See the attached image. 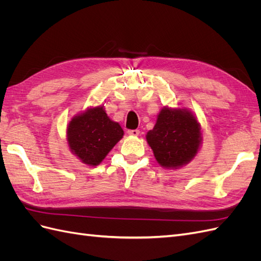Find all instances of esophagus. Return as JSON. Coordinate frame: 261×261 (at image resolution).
I'll return each instance as SVG.
<instances>
[{
	"mask_svg": "<svg viewBox=\"0 0 261 261\" xmlns=\"http://www.w3.org/2000/svg\"><path fill=\"white\" fill-rule=\"evenodd\" d=\"M127 133H128V135H130V136H138L139 135L138 129H129V130H127Z\"/></svg>",
	"mask_w": 261,
	"mask_h": 261,
	"instance_id": "34e87169",
	"label": "esophagus"
}]
</instances>
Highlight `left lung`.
<instances>
[{
  "label": "left lung",
  "mask_w": 261,
  "mask_h": 261,
  "mask_svg": "<svg viewBox=\"0 0 261 261\" xmlns=\"http://www.w3.org/2000/svg\"><path fill=\"white\" fill-rule=\"evenodd\" d=\"M146 137L159 164L176 169L188 163L198 151L200 125L186 109L164 108Z\"/></svg>",
  "instance_id": "1"
}]
</instances>
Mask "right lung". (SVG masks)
I'll return each instance as SVG.
<instances>
[{
    "instance_id": "1",
    "label": "right lung",
    "mask_w": 261,
    "mask_h": 261,
    "mask_svg": "<svg viewBox=\"0 0 261 261\" xmlns=\"http://www.w3.org/2000/svg\"><path fill=\"white\" fill-rule=\"evenodd\" d=\"M123 135L120 124L110 120L103 107L75 116L67 127L70 150L88 165H98Z\"/></svg>"
}]
</instances>
